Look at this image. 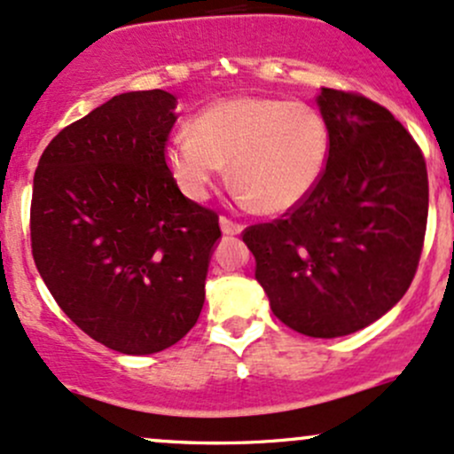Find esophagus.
I'll return each mask as SVG.
<instances>
[{
  "label": "esophagus",
  "mask_w": 454,
  "mask_h": 454,
  "mask_svg": "<svg viewBox=\"0 0 454 454\" xmlns=\"http://www.w3.org/2000/svg\"><path fill=\"white\" fill-rule=\"evenodd\" d=\"M219 226H222V232L223 235H241L243 232V223L235 222V219L222 215L219 217Z\"/></svg>",
  "instance_id": "esophagus-1"
}]
</instances>
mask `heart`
Instances as JSON below:
<instances>
[{"label": "heart", "instance_id": "obj_1", "mask_svg": "<svg viewBox=\"0 0 454 454\" xmlns=\"http://www.w3.org/2000/svg\"><path fill=\"white\" fill-rule=\"evenodd\" d=\"M330 157L321 114L303 101L228 97L168 139V170L192 200H204L231 161L232 181L267 215L293 211L315 192Z\"/></svg>", "mask_w": 454, "mask_h": 454}]
</instances>
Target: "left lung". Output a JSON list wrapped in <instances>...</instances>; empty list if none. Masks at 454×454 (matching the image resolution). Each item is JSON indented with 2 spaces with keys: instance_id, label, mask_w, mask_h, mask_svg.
<instances>
[{
  "instance_id": "8db88e82",
  "label": "left lung",
  "mask_w": 454,
  "mask_h": 454,
  "mask_svg": "<svg viewBox=\"0 0 454 454\" xmlns=\"http://www.w3.org/2000/svg\"><path fill=\"white\" fill-rule=\"evenodd\" d=\"M317 103L330 133L321 181L300 207L241 237L273 315L303 336L336 338L371 325L410 288L429 178L416 139L380 103L332 88Z\"/></svg>"
}]
</instances>
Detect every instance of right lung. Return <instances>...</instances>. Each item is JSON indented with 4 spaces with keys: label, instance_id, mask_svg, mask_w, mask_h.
<instances>
[{
    "label": "right lung",
    "instance_id": "obj_1",
    "mask_svg": "<svg viewBox=\"0 0 454 454\" xmlns=\"http://www.w3.org/2000/svg\"><path fill=\"white\" fill-rule=\"evenodd\" d=\"M176 98H109L44 148L34 174L32 256L90 338L127 356L176 345L196 325L219 215L181 193L166 146Z\"/></svg>",
    "mask_w": 454,
    "mask_h": 454
}]
</instances>
